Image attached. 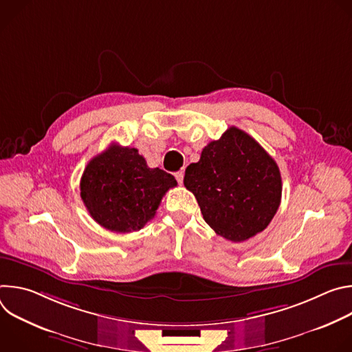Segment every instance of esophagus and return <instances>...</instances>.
<instances>
[{
    "instance_id": "1",
    "label": "esophagus",
    "mask_w": 352,
    "mask_h": 352,
    "mask_svg": "<svg viewBox=\"0 0 352 352\" xmlns=\"http://www.w3.org/2000/svg\"><path fill=\"white\" fill-rule=\"evenodd\" d=\"M175 178H177V181H178L179 184H182V181H184V171L175 173Z\"/></svg>"
}]
</instances>
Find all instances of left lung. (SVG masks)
<instances>
[{"label": "left lung", "instance_id": "8db88e82", "mask_svg": "<svg viewBox=\"0 0 352 352\" xmlns=\"http://www.w3.org/2000/svg\"><path fill=\"white\" fill-rule=\"evenodd\" d=\"M184 185L205 221L232 242L263 231L281 202L278 166L246 132L231 126L185 170Z\"/></svg>", "mask_w": 352, "mask_h": 352}]
</instances>
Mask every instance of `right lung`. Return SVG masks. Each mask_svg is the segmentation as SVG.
Instances as JSON below:
<instances>
[{
	"instance_id": "obj_1",
	"label": "right lung",
	"mask_w": 352,
	"mask_h": 352,
	"mask_svg": "<svg viewBox=\"0 0 352 352\" xmlns=\"http://www.w3.org/2000/svg\"><path fill=\"white\" fill-rule=\"evenodd\" d=\"M175 178L150 168L135 147L111 144L80 178V197L96 223L114 232L139 231L152 220Z\"/></svg>"
}]
</instances>
